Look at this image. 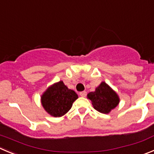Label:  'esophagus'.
Wrapping results in <instances>:
<instances>
[{
    "label": "esophagus",
    "mask_w": 154,
    "mask_h": 154,
    "mask_svg": "<svg viewBox=\"0 0 154 154\" xmlns=\"http://www.w3.org/2000/svg\"><path fill=\"white\" fill-rule=\"evenodd\" d=\"M80 96L82 97H85L87 96V92L86 91H82L80 93Z\"/></svg>",
    "instance_id": "34e87169"
}]
</instances>
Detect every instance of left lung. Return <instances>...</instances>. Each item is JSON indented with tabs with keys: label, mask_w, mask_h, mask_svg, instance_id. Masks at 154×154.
<instances>
[{
	"label": "left lung",
	"mask_w": 154,
	"mask_h": 154,
	"mask_svg": "<svg viewBox=\"0 0 154 154\" xmlns=\"http://www.w3.org/2000/svg\"><path fill=\"white\" fill-rule=\"evenodd\" d=\"M87 98L92 101L95 109L104 114L109 112L119 103L118 95L105 82H102L96 91L88 93Z\"/></svg>",
	"instance_id": "left-lung-1"
}]
</instances>
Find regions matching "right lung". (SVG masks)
I'll use <instances>...</instances> for the list:
<instances>
[{
  "label": "right lung",
  "mask_w": 154,
  "mask_h": 154,
  "mask_svg": "<svg viewBox=\"0 0 154 154\" xmlns=\"http://www.w3.org/2000/svg\"><path fill=\"white\" fill-rule=\"evenodd\" d=\"M78 98L77 93L67 88L62 81L50 87L42 97V104L48 113L61 117L67 112Z\"/></svg>",
  "instance_id": "obj_1"
}]
</instances>
